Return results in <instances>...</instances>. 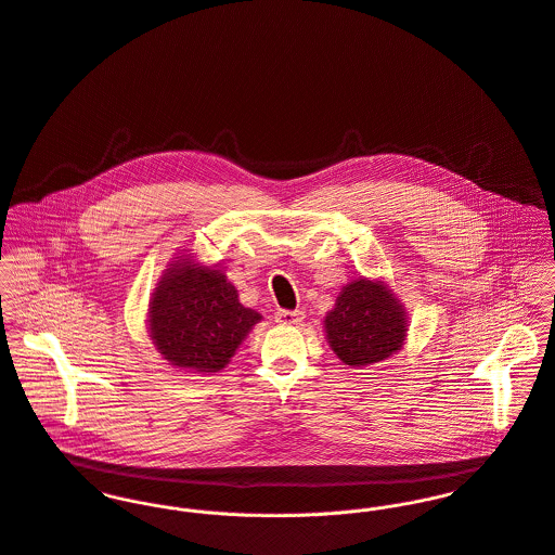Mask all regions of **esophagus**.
I'll return each mask as SVG.
<instances>
[{
    "mask_svg": "<svg viewBox=\"0 0 555 555\" xmlns=\"http://www.w3.org/2000/svg\"><path fill=\"white\" fill-rule=\"evenodd\" d=\"M274 320L279 324H285V326H298L305 320V313L302 311H285V309H281V311H276Z\"/></svg>",
    "mask_w": 555,
    "mask_h": 555,
    "instance_id": "1",
    "label": "esophagus"
}]
</instances>
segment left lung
<instances>
[{"instance_id": "left-lung-1", "label": "left lung", "mask_w": 555, "mask_h": 555, "mask_svg": "<svg viewBox=\"0 0 555 555\" xmlns=\"http://www.w3.org/2000/svg\"><path fill=\"white\" fill-rule=\"evenodd\" d=\"M324 331L345 364L366 366L403 347L408 315L386 283L356 279L338 294L324 320Z\"/></svg>"}]
</instances>
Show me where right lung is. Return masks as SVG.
Wrapping results in <instances>:
<instances>
[{
    "instance_id": "add662e5",
    "label": "right lung",
    "mask_w": 555,
    "mask_h": 555,
    "mask_svg": "<svg viewBox=\"0 0 555 555\" xmlns=\"http://www.w3.org/2000/svg\"><path fill=\"white\" fill-rule=\"evenodd\" d=\"M261 315L237 300L219 268L189 257L171 263L150 300V336L169 364L193 373H217Z\"/></svg>"
}]
</instances>
